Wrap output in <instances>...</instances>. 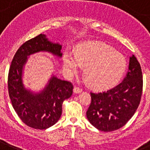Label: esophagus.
<instances>
[{"instance_id": "34e87169", "label": "esophagus", "mask_w": 150, "mask_h": 150, "mask_svg": "<svg viewBox=\"0 0 150 150\" xmlns=\"http://www.w3.org/2000/svg\"><path fill=\"white\" fill-rule=\"evenodd\" d=\"M73 91H74V93H75V94H79V93H81V91H82V89L79 88V87H75V88H73Z\"/></svg>"}]
</instances>
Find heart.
<instances>
[{
	"instance_id": "obj_1",
	"label": "heart",
	"mask_w": 150,
	"mask_h": 150,
	"mask_svg": "<svg viewBox=\"0 0 150 150\" xmlns=\"http://www.w3.org/2000/svg\"><path fill=\"white\" fill-rule=\"evenodd\" d=\"M62 61L69 77L79 72L82 65H86L85 72L91 85L100 89L117 85L127 69V61L123 55L106 44L98 42L81 44L76 52L65 51Z\"/></svg>"
}]
</instances>
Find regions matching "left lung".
Returning <instances> with one entry per match:
<instances>
[{
    "label": "left lung",
    "mask_w": 150,
    "mask_h": 150,
    "mask_svg": "<svg viewBox=\"0 0 150 150\" xmlns=\"http://www.w3.org/2000/svg\"><path fill=\"white\" fill-rule=\"evenodd\" d=\"M143 91V75L134 55L129 57V70L123 81L110 90L91 92L88 120L100 131L110 132L124 127L135 114Z\"/></svg>",
    "instance_id": "left-lung-1"
}]
</instances>
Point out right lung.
Instances as JSON below:
<instances>
[{
  "mask_svg": "<svg viewBox=\"0 0 150 150\" xmlns=\"http://www.w3.org/2000/svg\"><path fill=\"white\" fill-rule=\"evenodd\" d=\"M62 46L40 34L28 40L15 53L8 74L9 96L19 117L25 124L38 129L50 127L59 120L62 106L72 94L71 82L52 75L47 85L39 93L26 89L23 83V69L28 56L39 52H48L62 57Z\"/></svg>",
  "mask_w": 150,
  "mask_h": 150,
  "instance_id": "obj_1",
  "label": "right lung"
}]
</instances>
